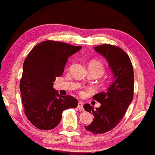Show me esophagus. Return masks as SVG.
I'll return each mask as SVG.
<instances>
[{"label": "esophagus", "mask_w": 155, "mask_h": 155, "mask_svg": "<svg viewBox=\"0 0 155 155\" xmlns=\"http://www.w3.org/2000/svg\"><path fill=\"white\" fill-rule=\"evenodd\" d=\"M78 109L81 110V111H83V103L81 101H79L78 103Z\"/></svg>", "instance_id": "obj_1"}]
</instances>
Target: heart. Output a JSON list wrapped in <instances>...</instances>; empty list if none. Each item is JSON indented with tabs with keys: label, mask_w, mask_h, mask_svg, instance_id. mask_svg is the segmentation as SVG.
I'll use <instances>...</instances> for the list:
<instances>
[{
	"label": "heart",
	"mask_w": 155,
	"mask_h": 155,
	"mask_svg": "<svg viewBox=\"0 0 155 155\" xmlns=\"http://www.w3.org/2000/svg\"><path fill=\"white\" fill-rule=\"evenodd\" d=\"M88 68L91 70L94 71V72H97L99 76L102 75L105 71V68L104 63L99 60L91 61L89 63V65H88Z\"/></svg>",
	"instance_id": "b5f03b06"
}]
</instances>
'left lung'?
Returning a JSON list of instances; mask_svg holds the SVG:
<instances>
[{
	"label": "left lung",
	"instance_id": "1",
	"mask_svg": "<svg viewBox=\"0 0 155 155\" xmlns=\"http://www.w3.org/2000/svg\"><path fill=\"white\" fill-rule=\"evenodd\" d=\"M94 49L105 58L113 74L108 88L93 97L101 106L94 109L90 104L83 105L85 111L92 113L94 117L85 128L97 134L110 131L124 117L133 99L134 71L128 55L119 47L104 44Z\"/></svg>",
	"mask_w": 155,
	"mask_h": 155
}]
</instances>
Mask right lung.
<instances>
[{"mask_svg": "<svg viewBox=\"0 0 155 155\" xmlns=\"http://www.w3.org/2000/svg\"><path fill=\"white\" fill-rule=\"evenodd\" d=\"M81 48L46 41L34 47L25 60L20 82L22 102L27 118L37 128H54L65 110L78 105L77 99L61 96L53 85L56 77L63 74L68 58Z\"/></svg>", "mask_w": 155, "mask_h": 155, "instance_id": "obj_1", "label": "right lung"}]
</instances>
